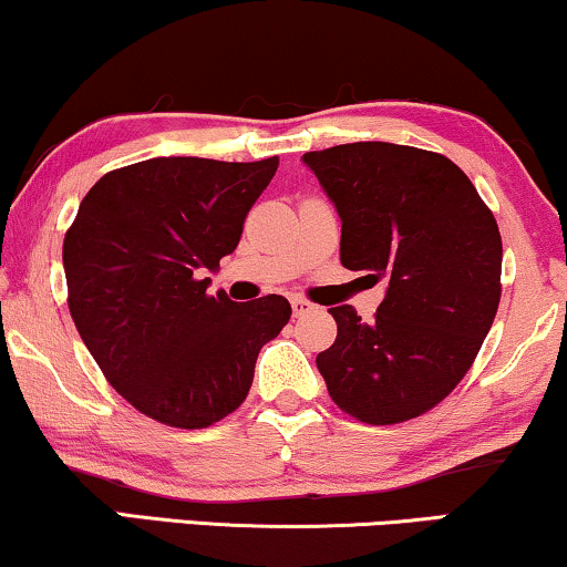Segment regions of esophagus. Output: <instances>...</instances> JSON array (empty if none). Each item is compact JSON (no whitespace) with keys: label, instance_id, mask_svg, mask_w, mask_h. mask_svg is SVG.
Returning a JSON list of instances; mask_svg holds the SVG:
<instances>
[{"label":"esophagus","instance_id":"obj_1","mask_svg":"<svg viewBox=\"0 0 567 567\" xmlns=\"http://www.w3.org/2000/svg\"><path fill=\"white\" fill-rule=\"evenodd\" d=\"M312 310H315L312 301H307V299H301V297H293V299H291V312H293V318H301V315H307V312H312Z\"/></svg>","mask_w":567,"mask_h":567}]
</instances>
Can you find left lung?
<instances>
[{
  "instance_id": "obj_1",
  "label": "left lung",
  "mask_w": 567,
  "mask_h": 567,
  "mask_svg": "<svg viewBox=\"0 0 567 567\" xmlns=\"http://www.w3.org/2000/svg\"><path fill=\"white\" fill-rule=\"evenodd\" d=\"M301 161L341 218L343 268L388 284L370 322L351 305L328 310L338 336L318 370L330 399L367 424L424 414L468 372L497 315V220L440 153L347 143Z\"/></svg>"
}]
</instances>
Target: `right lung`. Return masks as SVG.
Returning <instances> with one entry per match:
<instances>
[{
  "mask_svg": "<svg viewBox=\"0 0 567 567\" xmlns=\"http://www.w3.org/2000/svg\"><path fill=\"white\" fill-rule=\"evenodd\" d=\"M278 158L164 156L101 176L62 247L70 315L114 391L168 427L203 430L247 399L291 305L208 293Z\"/></svg>",
  "mask_w": 567,
  "mask_h": 567,
  "instance_id": "1",
  "label": "right lung"
}]
</instances>
